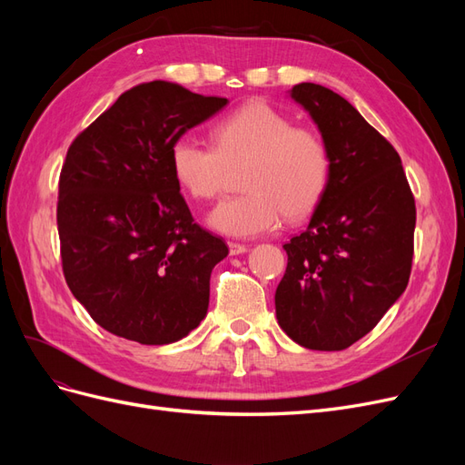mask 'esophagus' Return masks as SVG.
<instances>
[{
  "instance_id": "obj_1",
  "label": "esophagus",
  "mask_w": 465,
  "mask_h": 465,
  "mask_svg": "<svg viewBox=\"0 0 465 465\" xmlns=\"http://www.w3.org/2000/svg\"><path fill=\"white\" fill-rule=\"evenodd\" d=\"M229 252L232 256H238V254H244V252H248V246L241 244V242H229Z\"/></svg>"
}]
</instances>
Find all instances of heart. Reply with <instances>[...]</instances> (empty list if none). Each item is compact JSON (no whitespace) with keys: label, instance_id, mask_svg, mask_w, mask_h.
I'll return each mask as SVG.
<instances>
[{"label":"heart","instance_id":"obj_1","mask_svg":"<svg viewBox=\"0 0 465 465\" xmlns=\"http://www.w3.org/2000/svg\"><path fill=\"white\" fill-rule=\"evenodd\" d=\"M209 145L180 135L171 147V168L182 190L209 202L241 171L246 190L223 200L209 215L211 227L229 236H258L283 219L299 221L322 202L330 184L331 157L323 137L262 101H252L209 130Z\"/></svg>","mask_w":465,"mask_h":465}]
</instances>
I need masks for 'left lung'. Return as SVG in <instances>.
Returning <instances> with one entry per match:
<instances>
[{
  "label": "left lung",
  "instance_id": "1",
  "mask_svg": "<svg viewBox=\"0 0 465 465\" xmlns=\"http://www.w3.org/2000/svg\"><path fill=\"white\" fill-rule=\"evenodd\" d=\"M291 96L328 143L331 174L306 231L283 246L279 326L314 351L359 341L400 299L413 263L415 198L398 151L343 96L299 83Z\"/></svg>",
  "mask_w": 465,
  "mask_h": 465
}]
</instances>
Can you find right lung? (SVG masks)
Returning a JSON list of instances; mask_svg holds the SVG:
<instances>
[{
  "label": "right lung",
  "instance_id": "1",
  "mask_svg": "<svg viewBox=\"0 0 465 465\" xmlns=\"http://www.w3.org/2000/svg\"><path fill=\"white\" fill-rule=\"evenodd\" d=\"M224 104L178 83H142L67 149L55 215L65 283L124 340L173 343L207 314L211 270L229 248L193 221L171 147Z\"/></svg>",
  "mask_w": 465,
  "mask_h": 465
}]
</instances>
